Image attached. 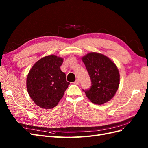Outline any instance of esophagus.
Listing matches in <instances>:
<instances>
[{
  "mask_svg": "<svg viewBox=\"0 0 148 148\" xmlns=\"http://www.w3.org/2000/svg\"><path fill=\"white\" fill-rule=\"evenodd\" d=\"M75 84H77V85H78L79 84V80L78 79H76V81L73 83Z\"/></svg>",
  "mask_w": 148,
  "mask_h": 148,
  "instance_id": "34e87169",
  "label": "esophagus"
}]
</instances>
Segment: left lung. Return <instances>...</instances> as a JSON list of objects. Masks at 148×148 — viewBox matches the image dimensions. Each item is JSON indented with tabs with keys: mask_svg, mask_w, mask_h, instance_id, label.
I'll return each mask as SVG.
<instances>
[{
	"mask_svg": "<svg viewBox=\"0 0 148 148\" xmlns=\"http://www.w3.org/2000/svg\"><path fill=\"white\" fill-rule=\"evenodd\" d=\"M91 80L90 89L85 90L86 97L95 104L109 101L117 92L120 75L117 66L109 57L96 52H90L82 57Z\"/></svg>",
	"mask_w": 148,
	"mask_h": 148,
	"instance_id": "left-lung-1",
	"label": "left lung"
}]
</instances>
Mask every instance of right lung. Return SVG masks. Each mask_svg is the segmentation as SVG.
Returning <instances> with one entry per match:
<instances>
[{
  "mask_svg": "<svg viewBox=\"0 0 148 148\" xmlns=\"http://www.w3.org/2000/svg\"><path fill=\"white\" fill-rule=\"evenodd\" d=\"M64 59L55 55L42 57L29 71L26 88L36 104L44 109L56 107L64 95L69 82L60 70Z\"/></svg>",
  "mask_w": 148,
  "mask_h": 148,
  "instance_id": "right-lung-1",
  "label": "right lung"
}]
</instances>
